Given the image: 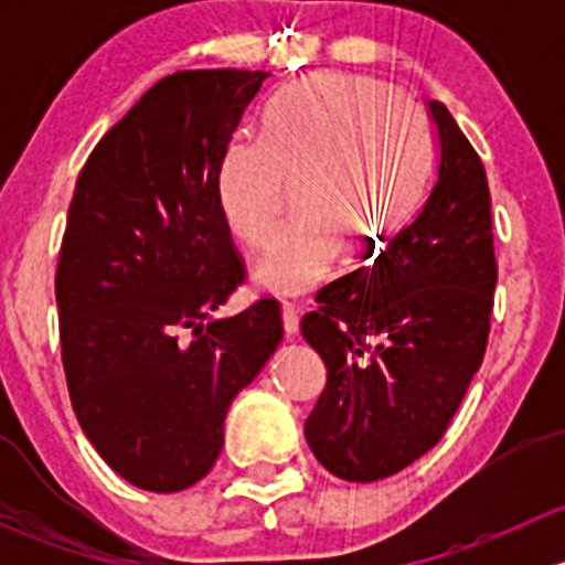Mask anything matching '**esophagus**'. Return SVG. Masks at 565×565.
Returning <instances> with one entry per match:
<instances>
[{"label": "esophagus", "instance_id": "1", "mask_svg": "<svg viewBox=\"0 0 565 565\" xmlns=\"http://www.w3.org/2000/svg\"><path fill=\"white\" fill-rule=\"evenodd\" d=\"M281 319H284V333H287V339H295L300 330V319H298V309H295L292 303H284L281 306Z\"/></svg>", "mask_w": 565, "mask_h": 565}]
</instances>
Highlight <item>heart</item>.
<instances>
[{
    "mask_svg": "<svg viewBox=\"0 0 565 565\" xmlns=\"http://www.w3.org/2000/svg\"><path fill=\"white\" fill-rule=\"evenodd\" d=\"M431 136L388 84L319 76L287 89L265 114V134H237L218 167V202L237 237L265 241L300 185L303 213L270 235L256 281L298 295L339 273L344 243L383 246L420 207L431 177Z\"/></svg>",
    "mask_w": 565,
    "mask_h": 565,
    "instance_id": "1",
    "label": "heart"
}]
</instances>
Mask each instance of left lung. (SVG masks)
I'll return each mask as SVG.
<instances>
[{"label":"left lung","mask_w":565,"mask_h":565,"mask_svg":"<svg viewBox=\"0 0 565 565\" xmlns=\"http://www.w3.org/2000/svg\"><path fill=\"white\" fill-rule=\"evenodd\" d=\"M429 114L437 177L420 213L300 322L328 369L306 440L344 481H380L435 448L487 352L498 284L487 172L451 111L429 100Z\"/></svg>","instance_id":"obj_1"}]
</instances>
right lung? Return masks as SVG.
<instances>
[{"mask_svg":"<svg viewBox=\"0 0 565 565\" xmlns=\"http://www.w3.org/2000/svg\"><path fill=\"white\" fill-rule=\"evenodd\" d=\"M270 73L180 71L147 89L78 174L56 265L73 413L114 472L180 492L281 341V306L213 319L246 270L218 202L232 134Z\"/></svg>","mask_w":565,"mask_h":565,"instance_id":"add662e5","label":"right lung"}]
</instances>
